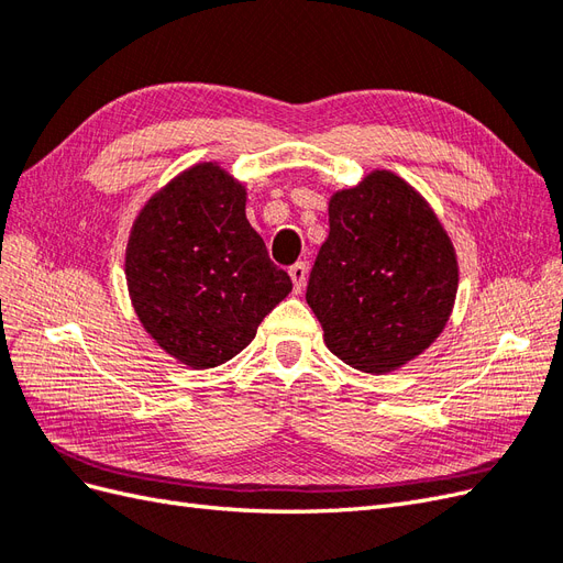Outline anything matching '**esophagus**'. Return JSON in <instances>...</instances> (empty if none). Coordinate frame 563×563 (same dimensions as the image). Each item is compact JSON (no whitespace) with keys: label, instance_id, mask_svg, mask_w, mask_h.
Masks as SVG:
<instances>
[{"label":"esophagus","instance_id":"34e87169","mask_svg":"<svg viewBox=\"0 0 563 563\" xmlns=\"http://www.w3.org/2000/svg\"><path fill=\"white\" fill-rule=\"evenodd\" d=\"M288 275H291V279H294L296 294H300L302 288H305V279H308V265H305V263H296V265L288 267Z\"/></svg>","mask_w":563,"mask_h":563}]
</instances>
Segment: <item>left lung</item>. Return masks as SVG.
Returning a JSON list of instances; mask_svg holds the SVG:
<instances>
[{"label":"left lung","mask_w":563,"mask_h":563,"mask_svg":"<svg viewBox=\"0 0 563 563\" xmlns=\"http://www.w3.org/2000/svg\"><path fill=\"white\" fill-rule=\"evenodd\" d=\"M457 261L430 203L389 172L329 201V236L308 282L327 347L366 373L428 350L453 310Z\"/></svg>","instance_id":"8db88e82"}]
</instances>
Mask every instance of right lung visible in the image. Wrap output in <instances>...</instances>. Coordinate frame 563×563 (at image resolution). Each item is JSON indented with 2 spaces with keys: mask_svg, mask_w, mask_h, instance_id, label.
<instances>
[{
  "mask_svg": "<svg viewBox=\"0 0 563 563\" xmlns=\"http://www.w3.org/2000/svg\"><path fill=\"white\" fill-rule=\"evenodd\" d=\"M126 284L145 331L178 362L240 354L294 284L246 220V190L218 164L187 168L139 213Z\"/></svg>",
  "mask_w": 563,
  "mask_h": 563,
  "instance_id": "add662e5",
  "label": "right lung"
}]
</instances>
